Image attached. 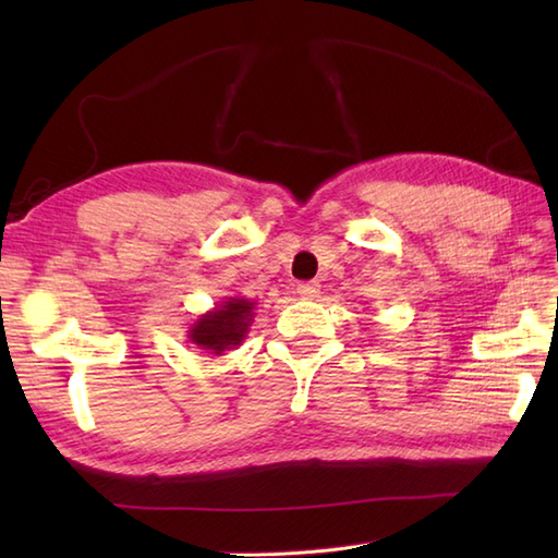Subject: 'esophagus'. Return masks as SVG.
Here are the masks:
<instances>
[{"label":"esophagus","instance_id":"1","mask_svg":"<svg viewBox=\"0 0 558 558\" xmlns=\"http://www.w3.org/2000/svg\"><path fill=\"white\" fill-rule=\"evenodd\" d=\"M318 290H322V286H318L316 280L300 282V286H298V294H300L302 300H314V298H318Z\"/></svg>","mask_w":558,"mask_h":558}]
</instances>
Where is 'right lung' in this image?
I'll return each instance as SVG.
<instances>
[{
    "mask_svg": "<svg viewBox=\"0 0 558 558\" xmlns=\"http://www.w3.org/2000/svg\"><path fill=\"white\" fill-rule=\"evenodd\" d=\"M256 302L246 298H225V302L213 306L210 312L201 314L196 322L189 326L186 338L194 342L198 350L208 354H222L242 345L248 326L254 322Z\"/></svg>",
    "mask_w": 558,
    "mask_h": 558,
    "instance_id": "obj_1",
    "label": "right lung"
}]
</instances>
